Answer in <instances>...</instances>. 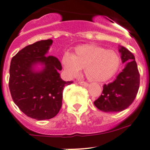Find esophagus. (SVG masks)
I'll use <instances>...</instances> for the list:
<instances>
[{"mask_svg":"<svg viewBox=\"0 0 150 150\" xmlns=\"http://www.w3.org/2000/svg\"><path fill=\"white\" fill-rule=\"evenodd\" d=\"M78 83H79L80 85H81V86H83V87H86L89 86L88 83H87V82H84V81H79L78 82Z\"/></svg>","mask_w":150,"mask_h":150,"instance_id":"34e87169","label":"esophagus"}]
</instances>
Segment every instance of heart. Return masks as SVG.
<instances>
[{
    "label": "heart",
    "instance_id": "heart-1",
    "mask_svg": "<svg viewBox=\"0 0 150 150\" xmlns=\"http://www.w3.org/2000/svg\"><path fill=\"white\" fill-rule=\"evenodd\" d=\"M62 64L69 76H75L85 69V75L89 80L104 82L117 73L120 67L121 58L114 50L85 45L78 47L73 55L66 53Z\"/></svg>",
    "mask_w": 150,
    "mask_h": 150
}]
</instances>
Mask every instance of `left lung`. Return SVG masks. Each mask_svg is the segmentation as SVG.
<instances>
[{
    "mask_svg": "<svg viewBox=\"0 0 150 150\" xmlns=\"http://www.w3.org/2000/svg\"><path fill=\"white\" fill-rule=\"evenodd\" d=\"M122 63L125 67L114 81L104 84L102 95L93 102L96 107L107 113L120 112L134 102L140 86V74L134 54L126 48L120 46Z\"/></svg>",
    "mask_w": 150,
    "mask_h": 150,
    "instance_id": "left-lung-1",
    "label": "left lung"
}]
</instances>
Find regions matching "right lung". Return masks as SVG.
Returning <instances> with one entry per match:
<instances>
[{"mask_svg":"<svg viewBox=\"0 0 150 150\" xmlns=\"http://www.w3.org/2000/svg\"><path fill=\"white\" fill-rule=\"evenodd\" d=\"M52 40H41L25 47L10 63L9 87L12 98L18 108L30 118L49 120L58 114L62 106L65 85L59 71L60 62L54 56H46ZM43 66L36 70L37 65Z\"/></svg>","mask_w":150,"mask_h":150,"instance_id":"right-lung-1","label":"right lung"}]
</instances>
